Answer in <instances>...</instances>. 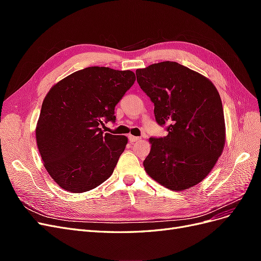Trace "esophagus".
I'll return each mask as SVG.
<instances>
[{"mask_svg":"<svg viewBox=\"0 0 261 261\" xmlns=\"http://www.w3.org/2000/svg\"><path fill=\"white\" fill-rule=\"evenodd\" d=\"M128 139H129L130 143H135V141L140 140V137H136V136H132V135H129V136H128Z\"/></svg>","mask_w":261,"mask_h":261,"instance_id":"34e87169","label":"esophagus"}]
</instances>
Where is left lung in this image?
I'll list each match as a JSON object with an SVG mask.
<instances>
[{
	"label": "left lung",
	"mask_w": 261,
	"mask_h": 261,
	"mask_svg": "<svg viewBox=\"0 0 261 261\" xmlns=\"http://www.w3.org/2000/svg\"><path fill=\"white\" fill-rule=\"evenodd\" d=\"M137 83L154 105L168 135L151 137L144 161L148 175L172 191L191 188L215 167L225 144L220 94L208 78L176 62L136 70Z\"/></svg>",
	"instance_id": "8db88e82"
}]
</instances>
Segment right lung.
<instances>
[{"label":"right lung","mask_w":261,"mask_h":261,"mask_svg":"<svg viewBox=\"0 0 261 261\" xmlns=\"http://www.w3.org/2000/svg\"><path fill=\"white\" fill-rule=\"evenodd\" d=\"M136 81L130 70L91 66L70 74L46 94L36 138L44 167L63 189L84 193L112 175L127 137L103 133Z\"/></svg>","instance_id":"1"}]
</instances>
